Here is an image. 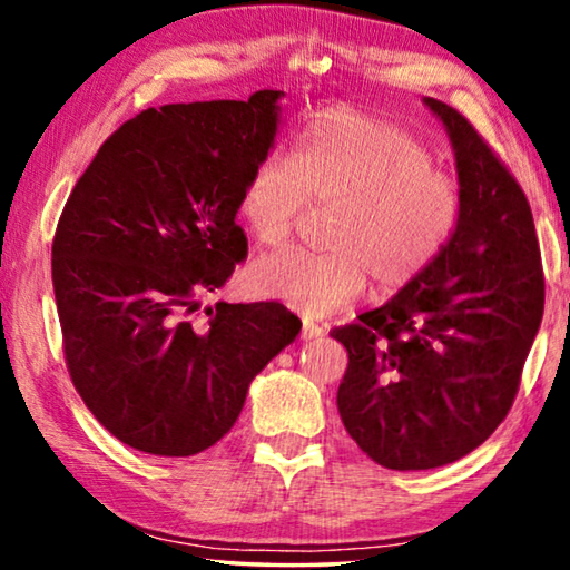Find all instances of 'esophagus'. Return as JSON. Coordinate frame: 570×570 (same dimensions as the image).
Wrapping results in <instances>:
<instances>
[{
  "mask_svg": "<svg viewBox=\"0 0 570 570\" xmlns=\"http://www.w3.org/2000/svg\"><path fill=\"white\" fill-rule=\"evenodd\" d=\"M324 334V330L320 324H314V322H302V340H314V336H322Z\"/></svg>",
  "mask_w": 570,
  "mask_h": 570,
  "instance_id": "obj_1",
  "label": "esophagus"
}]
</instances>
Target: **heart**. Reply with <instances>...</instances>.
I'll return each instance as SVG.
<instances>
[{
  "mask_svg": "<svg viewBox=\"0 0 570 570\" xmlns=\"http://www.w3.org/2000/svg\"><path fill=\"white\" fill-rule=\"evenodd\" d=\"M430 142L382 115L332 108L308 122L294 156L272 150L250 168L238 216L258 244L292 236L308 204H334L326 250L282 248L256 258L248 286L312 316L374 292L397 294L430 272L455 240L465 190L435 168Z\"/></svg>",
  "mask_w": 570,
  "mask_h": 570,
  "instance_id": "1",
  "label": "heart"
}]
</instances>
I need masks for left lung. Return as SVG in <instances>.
Masks as SVG:
<instances>
[{
  "mask_svg": "<svg viewBox=\"0 0 570 570\" xmlns=\"http://www.w3.org/2000/svg\"><path fill=\"white\" fill-rule=\"evenodd\" d=\"M465 216L445 256L387 304L336 326L350 364L336 407L366 458L430 470L482 445L513 407L543 320L533 214L513 173L448 102Z\"/></svg>",
  "mask_w": 570,
  "mask_h": 570,
  "instance_id": "8db88e82",
  "label": "left lung"
}]
</instances>
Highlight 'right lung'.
Segmentation results:
<instances>
[{
  "label": "right lung",
  "mask_w": 570,
  "mask_h": 570,
  "mask_svg": "<svg viewBox=\"0 0 570 570\" xmlns=\"http://www.w3.org/2000/svg\"><path fill=\"white\" fill-rule=\"evenodd\" d=\"M282 95L142 110L102 142L57 220L67 372L95 420L148 455L216 445L250 380L302 330L278 302L190 316L248 254L238 196L274 146Z\"/></svg>",
  "instance_id": "right-lung-1"
}]
</instances>
